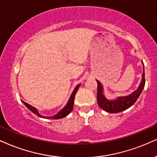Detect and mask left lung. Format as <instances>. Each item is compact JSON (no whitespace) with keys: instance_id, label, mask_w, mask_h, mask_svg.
<instances>
[{"instance_id":"left-lung-1","label":"left lung","mask_w":157,"mask_h":157,"mask_svg":"<svg viewBox=\"0 0 157 157\" xmlns=\"http://www.w3.org/2000/svg\"><path fill=\"white\" fill-rule=\"evenodd\" d=\"M144 72L142 74V80L140 83L138 88L137 89L135 92H133L132 94H129V95L125 97H119L116 100H109L105 98L103 94V87H102V84H100L99 81L96 80L98 83V96H97V100H98V103L100 108L102 110L105 111L108 113H119L123 111H125L126 109L131 107L133 104L136 102L138 98L140 96V94L144 90L145 86V71H144Z\"/></svg>"}]
</instances>
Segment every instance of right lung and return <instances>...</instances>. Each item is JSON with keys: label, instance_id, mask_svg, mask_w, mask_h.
I'll list each match as a JSON object with an SVG mask.
<instances>
[{"label": "right lung", "instance_id": "obj_1", "mask_svg": "<svg viewBox=\"0 0 157 157\" xmlns=\"http://www.w3.org/2000/svg\"><path fill=\"white\" fill-rule=\"evenodd\" d=\"M79 86H80V84L77 85V86H75L74 90H73V93L71 94V97H70V99L68 100V102H67V103L66 104V105H65V107H64L63 109L61 110V111H59V112H58L56 115L52 116V117H44V116H42L41 114L39 113V112H38V110L36 109V108H34L33 106H31L30 105H29L28 103H27V102H25L24 101H22V102L25 104V105L26 106V107L28 108L30 111H32L33 113L34 114H36V116H38V117L44 118V119H63V118L66 117V116L68 115V114L71 113V111H72V110L73 108V103H74V98H75V94H76L77 91H78V90Z\"/></svg>", "mask_w": 157, "mask_h": 157}]
</instances>
